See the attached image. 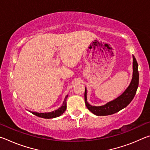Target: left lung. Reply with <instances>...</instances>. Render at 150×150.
Wrapping results in <instances>:
<instances>
[{
  "label": "left lung",
  "instance_id": "left-lung-1",
  "mask_svg": "<svg viewBox=\"0 0 150 150\" xmlns=\"http://www.w3.org/2000/svg\"><path fill=\"white\" fill-rule=\"evenodd\" d=\"M138 65L136 58L133 55V75L131 83L125 91L116 99L106 103V105L96 106L91 105L87 102V88L85 91V102L86 106L91 112L96 116H107L115 114L126 107L135 96L139 83Z\"/></svg>",
  "mask_w": 150,
  "mask_h": 150
}]
</instances>
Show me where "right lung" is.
<instances>
[{"label": "right lung", "mask_w": 150, "mask_h": 150, "mask_svg": "<svg viewBox=\"0 0 150 150\" xmlns=\"http://www.w3.org/2000/svg\"><path fill=\"white\" fill-rule=\"evenodd\" d=\"M68 97V95L65 96V100L63 101L62 106H61L60 108H59L57 110H55L54 111L50 112H44V113H42V112H31L35 116H38V117L40 118H56L62 115V114L66 110V108H67V98Z\"/></svg>", "instance_id": "1"}]
</instances>
